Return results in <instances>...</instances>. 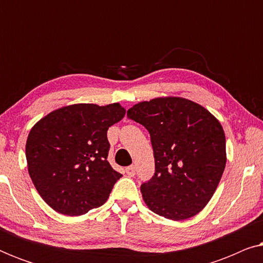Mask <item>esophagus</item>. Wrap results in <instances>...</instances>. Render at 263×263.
<instances>
[{
	"label": "esophagus",
	"mask_w": 263,
	"mask_h": 263,
	"mask_svg": "<svg viewBox=\"0 0 263 263\" xmlns=\"http://www.w3.org/2000/svg\"><path fill=\"white\" fill-rule=\"evenodd\" d=\"M125 174H127L129 177H133L135 175V166H128L125 168Z\"/></svg>",
	"instance_id": "34e87169"
}]
</instances>
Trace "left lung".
<instances>
[{"mask_svg":"<svg viewBox=\"0 0 263 263\" xmlns=\"http://www.w3.org/2000/svg\"><path fill=\"white\" fill-rule=\"evenodd\" d=\"M128 116L151 135L156 174L141 185L154 213L184 220L206 207L226 165L225 133L206 107L182 97L135 104Z\"/></svg>","mask_w":263,"mask_h":263,"instance_id":"left-lung-1","label":"left lung"}]
</instances>
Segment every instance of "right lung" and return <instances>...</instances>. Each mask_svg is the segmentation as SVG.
<instances>
[{
  "instance_id": "add662e5",
  "label": "right lung",
  "mask_w": 263,
  "mask_h": 263,
  "mask_svg": "<svg viewBox=\"0 0 263 263\" xmlns=\"http://www.w3.org/2000/svg\"><path fill=\"white\" fill-rule=\"evenodd\" d=\"M120 103L73 104L41 118L26 141L27 170L52 210L79 217L109 199L121 174L107 161V129L120 122Z\"/></svg>"
}]
</instances>
